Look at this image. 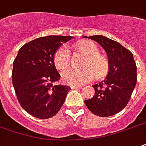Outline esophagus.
<instances>
[{
	"label": "esophagus",
	"instance_id": "obj_1",
	"mask_svg": "<svg viewBox=\"0 0 146 146\" xmlns=\"http://www.w3.org/2000/svg\"><path fill=\"white\" fill-rule=\"evenodd\" d=\"M71 89H81V86H79V85H71L70 86Z\"/></svg>",
	"mask_w": 146,
	"mask_h": 146
}]
</instances>
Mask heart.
Segmentation results:
<instances>
[{
    "label": "heart",
    "mask_w": 146,
    "mask_h": 146,
    "mask_svg": "<svg viewBox=\"0 0 146 146\" xmlns=\"http://www.w3.org/2000/svg\"><path fill=\"white\" fill-rule=\"evenodd\" d=\"M78 48L87 56L84 62V69L77 70L69 69L62 73V80L65 84L70 85L83 84L91 81L95 77L104 76L108 70V61L106 57L99 54V48L92 42H84L78 44ZM54 64L60 71L66 70L70 66V52L67 46H62L54 55Z\"/></svg>",
    "instance_id": "1"
}]
</instances>
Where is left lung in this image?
<instances>
[{
  "instance_id": "8db88e82",
  "label": "left lung",
  "mask_w": 146,
  "mask_h": 146,
  "mask_svg": "<svg viewBox=\"0 0 146 146\" xmlns=\"http://www.w3.org/2000/svg\"><path fill=\"white\" fill-rule=\"evenodd\" d=\"M85 38L94 40L103 47L108 55L109 69L106 78L93 86L94 97L84 103L95 115L109 117L128 104L136 85V64L132 53L116 41L103 35Z\"/></svg>"
}]
</instances>
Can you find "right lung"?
Returning <instances> with one entry per match:
<instances>
[{"instance_id":"obj_1","label":"right lung","mask_w":146,"mask_h":146,"mask_svg":"<svg viewBox=\"0 0 146 146\" xmlns=\"http://www.w3.org/2000/svg\"><path fill=\"white\" fill-rule=\"evenodd\" d=\"M72 36L48 35L21 47L13 62L12 83L22 108L32 116L47 119L58 113L70 87L54 85L60 75L54 55Z\"/></svg>"}]
</instances>
